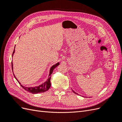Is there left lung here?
Listing matches in <instances>:
<instances>
[{
    "instance_id": "obj_1",
    "label": "left lung",
    "mask_w": 122,
    "mask_h": 122,
    "mask_svg": "<svg viewBox=\"0 0 122 122\" xmlns=\"http://www.w3.org/2000/svg\"><path fill=\"white\" fill-rule=\"evenodd\" d=\"M72 91H73V93H75V94H77V93H76V92H74V91H73V90H72Z\"/></svg>"
}]
</instances>
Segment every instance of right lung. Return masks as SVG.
I'll use <instances>...</instances> for the list:
<instances>
[{
	"label": "right lung",
	"mask_w": 122,
	"mask_h": 122,
	"mask_svg": "<svg viewBox=\"0 0 122 122\" xmlns=\"http://www.w3.org/2000/svg\"><path fill=\"white\" fill-rule=\"evenodd\" d=\"M15 48L13 51V53L12 54V57L13 55L15 53ZM60 65V63L59 62H57V64H55L54 65L52 66V67L50 68V72H49V76H48V78L46 80V81H45V82H44L43 83H42V84L39 85V86H35V87H26L22 86V85L21 84V83L18 81V80L17 79V78L16 77L15 75H14V72H13V74L14 76L15 77V78H16V79L17 80V81L19 82V84H20L21 86L25 90H26V91L29 92V93H31L32 94H38V93H44V92H45L46 91H47L49 89V88L51 86V82H50V79H51V75L52 74V73L53 72V71L54 70V69L57 67V66ZM12 70H13V62H12Z\"/></svg>",
	"instance_id": "1"
}]
</instances>
